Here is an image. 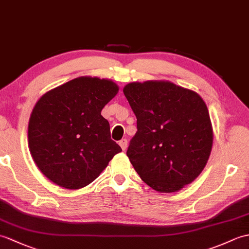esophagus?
Returning <instances> with one entry per match:
<instances>
[{"mask_svg": "<svg viewBox=\"0 0 249 249\" xmlns=\"http://www.w3.org/2000/svg\"><path fill=\"white\" fill-rule=\"evenodd\" d=\"M119 145L121 146V148L123 149V151H125V149L127 148V140H126V139H122V140L119 142Z\"/></svg>", "mask_w": 249, "mask_h": 249, "instance_id": "34e87169", "label": "esophagus"}]
</instances>
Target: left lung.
Here are the masks:
<instances>
[{
	"instance_id": "8db88e82",
	"label": "left lung",
	"mask_w": 249,
	"mask_h": 249,
	"mask_svg": "<svg viewBox=\"0 0 249 249\" xmlns=\"http://www.w3.org/2000/svg\"><path fill=\"white\" fill-rule=\"evenodd\" d=\"M123 92L138 128L126 154L140 178L160 193L177 192L194 181L213 144L203 98L167 80L129 83Z\"/></svg>"
}]
</instances>
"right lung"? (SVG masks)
<instances>
[{
	"mask_svg": "<svg viewBox=\"0 0 249 249\" xmlns=\"http://www.w3.org/2000/svg\"><path fill=\"white\" fill-rule=\"evenodd\" d=\"M111 79L82 76L44 93L28 122V148L42 174L59 187L88 186L122 152L101 114L118 94Z\"/></svg>",
	"mask_w": 249,
	"mask_h": 249,
	"instance_id": "1",
	"label": "right lung"
}]
</instances>
